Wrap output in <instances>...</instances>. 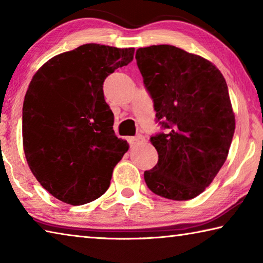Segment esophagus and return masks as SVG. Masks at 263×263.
I'll return each instance as SVG.
<instances>
[{
	"instance_id": "obj_1",
	"label": "esophagus",
	"mask_w": 263,
	"mask_h": 263,
	"mask_svg": "<svg viewBox=\"0 0 263 263\" xmlns=\"http://www.w3.org/2000/svg\"><path fill=\"white\" fill-rule=\"evenodd\" d=\"M126 140L128 141V144H130L131 146H133V145L138 144V142L144 141V140H145V138H144V136L139 135V136H137V137H127V138H126Z\"/></svg>"
}]
</instances>
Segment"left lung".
Wrapping results in <instances>:
<instances>
[{
  "label": "left lung",
  "mask_w": 263,
  "mask_h": 263,
  "mask_svg": "<svg viewBox=\"0 0 263 263\" xmlns=\"http://www.w3.org/2000/svg\"><path fill=\"white\" fill-rule=\"evenodd\" d=\"M136 59L167 128L151 138L159 160L145 182L161 197L188 201L211 184L228 158L235 128L228 84L212 62L173 45L138 48Z\"/></svg>",
  "instance_id": "obj_1"
}]
</instances>
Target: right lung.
I'll return each mask as SVG.
<instances>
[{
  "instance_id": "add662e5",
  "label": "right lung",
  "mask_w": 263,
  "mask_h": 263,
  "mask_svg": "<svg viewBox=\"0 0 263 263\" xmlns=\"http://www.w3.org/2000/svg\"><path fill=\"white\" fill-rule=\"evenodd\" d=\"M135 48L86 44L45 62L23 104V147L39 183L72 205L101 197L128 144L115 136L103 82Z\"/></svg>"
}]
</instances>
